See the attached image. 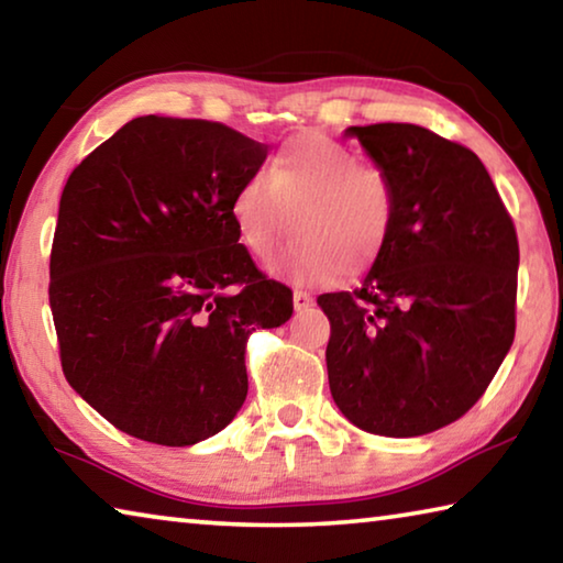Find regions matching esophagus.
Masks as SVG:
<instances>
[{
  "label": "esophagus",
  "mask_w": 563,
  "mask_h": 563,
  "mask_svg": "<svg viewBox=\"0 0 563 563\" xmlns=\"http://www.w3.org/2000/svg\"><path fill=\"white\" fill-rule=\"evenodd\" d=\"M312 302H316V298H312L310 292H305V290H295V292H292V305H295V310H308Z\"/></svg>",
  "instance_id": "obj_1"
}]
</instances>
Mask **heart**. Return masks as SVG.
<instances>
[{
    "label": "heart",
    "mask_w": 563,
    "mask_h": 563,
    "mask_svg": "<svg viewBox=\"0 0 563 563\" xmlns=\"http://www.w3.org/2000/svg\"><path fill=\"white\" fill-rule=\"evenodd\" d=\"M395 188L379 166L322 133L290 139L268 174L245 178L231 198L238 241L268 258L285 233L295 241L271 263L280 278L320 283L355 278L383 258L395 225Z\"/></svg>",
    "instance_id": "1"
}]
</instances>
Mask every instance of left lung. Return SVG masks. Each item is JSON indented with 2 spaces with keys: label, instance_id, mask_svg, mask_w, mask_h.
I'll list each match as a JSON object with an SVG mask.
<instances>
[{
  "label": "left lung",
  "instance_id": "left-lung-1",
  "mask_svg": "<svg viewBox=\"0 0 563 563\" xmlns=\"http://www.w3.org/2000/svg\"><path fill=\"white\" fill-rule=\"evenodd\" d=\"M395 188L383 258L325 292L330 393L360 430L419 437L476 405L517 330V228L487 168L415 123L350 126Z\"/></svg>",
  "mask_w": 563,
  "mask_h": 563
}]
</instances>
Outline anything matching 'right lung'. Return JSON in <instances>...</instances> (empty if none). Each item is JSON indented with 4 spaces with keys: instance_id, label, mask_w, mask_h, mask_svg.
<instances>
[{
    "instance_id": "1",
    "label": "right lung",
    "mask_w": 563,
    "mask_h": 563,
    "mask_svg": "<svg viewBox=\"0 0 563 563\" xmlns=\"http://www.w3.org/2000/svg\"><path fill=\"white\" fill-rule=\"evenodd\" d=\"M268 146L218 121L139 117L66 180L49 305L66 383L117 430L188 446L231 424L253 330L292 290L238 243L231 198Z\"/></svg>"
}]
</instances>
